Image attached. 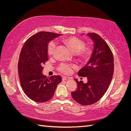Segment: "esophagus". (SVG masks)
Returning a JSON list of instances; mask_svg holds the SVG:
<instances>
[{"mask_svg": "<svg viewBox=\"0 0 131 131\" xmlns=\"http://www.w3.org/2000/svg\"><path fill=\"white\" fill-rule=\"evenodd\" d=\"M71 78L69 77H67V76H63L62 77V80H69Z\"/></svg>", "mask_w": 131, "mask_h": 131, "instance_id": "esophagus-1", "label": "esophagus"}]
</instances>
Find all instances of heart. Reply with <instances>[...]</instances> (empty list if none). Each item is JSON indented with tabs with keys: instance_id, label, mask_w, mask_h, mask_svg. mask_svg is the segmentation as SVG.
Here are the masks:
<instances>
[{
	"instance_id": "1",
	"label": "heart",
	"mask_w": 131,
	"mask_h": 131,
	"mask_svg": "<svg viewBox=\"0 0 131 131\" xmlns=\"http://www.w3.org/2000/svg\"><path fill=\"white\" fill-rule=\"evenodd\" d=\"M63 43L69 48L73 53L76 54L81 62H85L88 61L91 57L92 54V49L90 46H85V43L83 40L76 37L70 36L65 37L62 39ZM56 44L55 42L51 41L48 43L47 48V54L49 56L54 55ZM73 66L69 64L61 63L59 66L58 69L62 73L65 74H69L72 71Z\"/></svg>"
}]
</instances>
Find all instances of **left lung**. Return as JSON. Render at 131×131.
Listing matches in <instances>:
<instances>
[{
	"label": "left lung",
	"instance_id": "left-lung-1",
	"mask_svg": "<svg viewBox=\"0 0 131 131\" xmlns=\"http://www.w3.org/2000/svg\"><path fill=\"white\" fill-rule=\"evenodd\" d=\"M94 42V48L87 65L79 71L78 75L87 77L88 81L83 83L74 79L77 89L72 92L74 100L81 105L96 103L107 90L114 73V58L112 51L102 37L95 33L88 34Z\"/></svg>",
	"mask_w": 131,
	"mask_h": 131
}]
</instances>
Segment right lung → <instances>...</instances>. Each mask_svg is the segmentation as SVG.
<instances>
[{"instance_id": "add662e5", "label": "right lung", "mask_w": 131, "mask_h": 131, "mask_svg": "<svg viewBox=\"0 0 131 131\" xmlns=\"http://www.w3.org/2000/svg\"><path fill=\"white\" fill-rule=\"evenodd\" d=\"M61 34L40 32L30 37L19 54L18 70L21 87L28 97L38 103L49 101L54 96L60 76L48 77L42 73L43 65L48 61V42Z\"/></svg>"}]
</instances>
